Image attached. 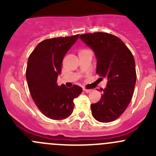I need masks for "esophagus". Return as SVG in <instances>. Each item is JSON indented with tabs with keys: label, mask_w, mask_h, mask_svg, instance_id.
<instances>
[{
	"label": "esophagus",
	"mask_w": 156,
	"mask_h": 156,
	"mask_svg": "<svg viewBox=\"0 0 156 156\" xmlns=\"http://www.w3.org/2000/svg\"><path fill=\"white\" fill-rule=\"evenodd\" d=\"M83 90L86 93H90L91 91V90H88V89H86V88H83Z\"/></svg>",
	"instance_id": "34e87169"
}]
</instances>
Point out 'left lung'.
I'll list each match as a JSON object with an SVG mask.
<instances>
[{
	"instance_id": "8db88e82",
	"label": "left lung",
	"mask_w": 156,
	"mask_h": 156,
	"mask_svg": "<svg viewBox=\"0 0 156 156\" xmlns=\"http://www.w3.org/2000/svg\"><path fill=\"white\" fill-rule=\"evenodd\" d=\"M80 38L93 49L97 59L96 73L107 84L91 112L100 122H113L125 111L134 91L136 74L133 54L117 36L106 32L87 33Z\"/></svg>"
}]
</instances>
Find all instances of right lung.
<instances>
[{
  "instance_id": "add662e5",
  "label": "right lung",
  "mask_w": 156,
  "mask_h": 156,
  "mask_svg": "<svg viewBox=\"0 0 156 156\" xmlns=\"http://www.w3.org/2000/svg\"><path fill=\"white\" fill-rule=\"evenodd\" d=\"M78 36L42 41L28 59L26 80L30 94L39 110L50 119L62 120L71 115L74 99L82 92V88L75 84L68 88L56 83L64 56Z\"/></svg>"
}]
</instances>
